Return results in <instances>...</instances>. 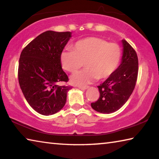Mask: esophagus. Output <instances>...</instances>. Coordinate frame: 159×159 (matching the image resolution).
<instances>
[{"mask_svg":"<svg viewBox=\"0 0 159 159\" xmlns=\"http://www.w3.org/2000/svg\"><path fill=\"white\" fill-rule=\"evenodd\" d=\"M78 88H79L80 89H82V90H86V89H88L89 87V86H78Z\"/></svg>","mask_w":159,"mask_h":159,"instance_id":"obj_1","label":"esophagus"}]
</instances>
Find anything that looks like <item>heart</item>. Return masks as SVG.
I'll return each mask as SVG.
<instances>
[{
	"mask_svg": "<svg viewBox=\"0 0 159 159\" xmlns=\"http://www.w3.org/2000/svg\"><path fill=\"white\" fill-rule=\"evenodd\" d=\"M121 48L117 44L99 37H87L75 42L73 50H64L60 56L62 68L75 73L83 66L84 70L72 75L73 84L84 86L96 79H106L113 74L121 59Z\"/></svg>",
	"mask_w": 159,
	"mask_h": 159,
	"instance_id": "b5f03b06",
	"label": "heart"
}]
</instances>
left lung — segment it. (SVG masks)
<instances>
[{
	"label": "left lung",
	"instance_id": "1",
	"mask_svg": "<svg viewBox=\"0 0 159 159\" xmlns=\"http://www.w3.org/2000/svg\"><path fill=\"white\" fill-rule=\"evenodd\" d=\"M123 52L119 67L111 76L98 86L100 97L91 103L98 112L110 114L120 109L127 102L135 89L138 73V59L135 50L122 40Z\"/></svg>",
	"mask_w": 159,
	"mask_h": 159
}]
</instances>
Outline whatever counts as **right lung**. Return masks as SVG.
Wrapping results in <instances>:
<instances>
[{
	"mask_svg": "<svg viewBox=\"0 0 159 159\" xmlns=\"http://www.w3.org/2000/svg\"><path fill=\"white\" fill-rule=\"evenodd\" d=\"M71 37V32L47 31L37 36L22 50L18 77L22 93L29 104L42 115H52L65 106L68 86L60 56Z\"/></svg>",
	"mask_w": 159,
	"mask_h": 159,
	"instance_id": "add662e5",
	"label": "right lung"
}]
</instances>
